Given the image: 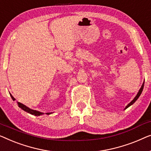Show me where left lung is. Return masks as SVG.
<instances>
[{
  "instance_id": "1",
  "label": "left lung",
  "mask_w": 151,
  "mask_h": 151,
  "mask_svg": "<svg viewBox=\"0 0 151 151\" xmlns=\"http://www.w3.org/2000/svg\"><path fill=\"white\" fill-rule=\"evenodd\" d=\"M144 81L143 82V84H142V87H141V88L139 89V92H138V93H137V94L136 96H135V97L134 98V99H133V100L131 102V103H129L128 104V105H127L126 106V107H125V109H126L127 108H128L129 107H130L131 105H132L135 102L137 101V99H138V98L139 97L140 95H141V94H142V90H143V88H144Z\"/></svg>"
}]
</instances>
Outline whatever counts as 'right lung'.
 Wrapping results in <instances>:
<instances>
[{"label": "right lung", "mask_w": 151, "mask_h": 151, "mask_svg": "<svg viewBox=\"0 0 151 151\" xmlns=\"http://www.w3.org/2000/svg\"><path fill=\"white\" fill-rule=\"evenodd\" d=\"M10 96H11L12 99H13V101H15V100H16L12 94H10ZM18 107L21 108V109H22V110H24V111L28 112V113H29V114H32V115L38 116H41V115H42V114H44V113H42V112H40V111H36V110L31 109H30V108H29L28 107H27L26 105H23L22 103H19V102H18ZM52 114V112H51V113H46V114H48H48Z\"/></svg>", "instance_id": "add662e5"}]
</instances>
